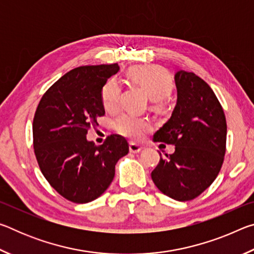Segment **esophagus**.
Listing matches in <instances>:
<instances>
[{
    "mask_svg": "<svg viewBox=\"0 0 254 254\" xmlns=\"http://www.w3.org/2000/svg\"><path fill=\"white\" fill-rule=\"evenodd\" d=\"M128 149H130V152H132V153H139L141 150H142V147L136 143L131 142L130 145H128Z\"/></svg>",
    "mask_w": 254,
    "mask_h": 254,
    "instance_id": "esophagus-1",
    "label": "esophagus"
}]
</instances>
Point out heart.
<instances>
[{
	"label": "heart",
	"mask_w": 254,
	"mask_h": 254,
	"mask_svg": "<svg viewBox=\"0 0 254 254\" xmlns=\"http://www.w3.org/2000/svg\"><path fill=\"white\" fill-rule=\"evenodd\" d=\"M133 80L139 83L152 100H160L170 93L173 88V79L161 67L141 66L131 71ZM122 86L117 78H111L102 88V103L107 111L117 110L121 103ZM115 128L121 134L139 139L150 128L148 120L139 118L130 113H123L115 120Z\"/></svg>",
	"instance_id": "heart-1"
}]
</instances>
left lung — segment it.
I'll use <instances>...</instances> for the list:
<instances>
[{
  "label": "left lung",
  "instance_id": "obj_1",
  "mask_svg": "<svg viewBox=\"0 0 254 254\" xmlns=\"http://www.w3.org/2000/svg\"><path fill=\"white\" fill-rule=\"evenodd\" d=\"M177 103L153 141L175 145L160 154L151 178L170 198L186 201L199 196L217 177L226 149V119L209 85L194 72L175 75Z\"/></svg>",
  "mask_w": 254,
  "mask_h": 254
}]
</instances>
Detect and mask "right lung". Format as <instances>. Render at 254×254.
I'll use <instances>...</instances> for the list:
<instances>
[{
  "instance_id": "1",
  "label": "right lung",
  "mask_w": 254,
  "mask_h": 254,
  "mask_svg": "<svg viewBox=\"0 0 254 254\" xmlns=\"http://www.w3.org/2000/svg\"><path fill=\"white\" fill-rule=\"evenodd\" d=\"M119 70L118 64H112L68 71L44 94L34 114L33 148L41 173L72 203L100 197L114 178L119 159L128 152L121 135L107 136L101 145L86 139L105 114L103 86Z\"/></svg>"
}]
</instances>
